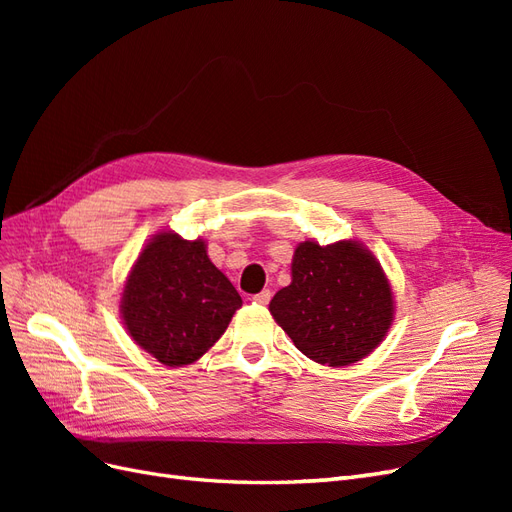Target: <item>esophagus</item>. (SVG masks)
<instances>
[{
    "label": "esophagus",
    "instance_id": "esophagus-1",
    "mask_svg": "<svg viewBox=\"0 0 512 512\" xmlns=\"http://www.w3.org/2000/svg\"><path fill=\"white\" fill-rule=\"evenodd\" d=\"M252 301H254V303H258V305H267V303L271 301V290H262V292L254 294Z\"/></svg>",
    "mask_w": 512,
    "mask_h": 512
}]
</instances>
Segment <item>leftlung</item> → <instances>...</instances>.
<instances>
[{"instance_id": "obj_1", "label": "left lung", "mask_w": 512, "mask_h": 512, "mask_svg": "<svg viewBox=\"0 0 512 512\" xmlns=\"http://www.w3.org/2000/svg\"><path fill=\"white\" fill-rule=\"evenodd\" d=\"M277 324L305 356L329 367L361 361L393 322V292L380 262L354 241H305L292 282L269 303Z\"/></svg>"}]
</instances>
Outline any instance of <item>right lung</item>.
I'll list each match as a JSON object with an SVG mask.
<instances>
[{"mask_svg":"<svg viewBox=\"0 0 512 512\" xmlns=\"http://www.w3.org/2000/svg\"><path fill=\"white\" fill-rule=\"evenodd\" d=\"M241 297L207 256L205 241L153 237L123 288L121 314L134 342L168 367L190 365L224 335Z\"/></svg>","mask_w":512,"mask_h":512,"instance_id":"add662e5","label":"right lung"}]
</instances>
